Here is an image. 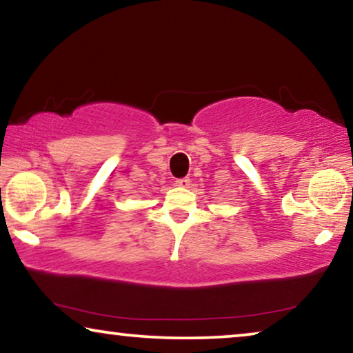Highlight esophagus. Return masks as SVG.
Listing matches in <instances>:
<instances>
[{
  "instance_id": "esophagus-1",
  "label": "esophagus",
  "mask_w": 353,
  "mask_h": 353,
  "mask_svg": "<svg viewBox=\"0 0 353 353\" xmlns=\"http://www.w3.org/2000/svg\"><path fill=\"white\" fill-rule=\"evenodd\" d=\"M175 185L180 186V188H188V186H190V178H188V176L178 178V180H175Z\"/></svg>"
}]
</instances>
